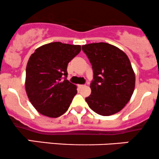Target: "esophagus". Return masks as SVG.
Here are the masks:
<instances>
[{
    "label": "esophagus",
    "instance_id": "34e87169",
    "mask_svg": "<svg viewBox=\"0 0 159 159\" xmlns=\"http://www.w3.org/2000/svg\"><path fill=\"white\" fill-rule=\"evenodd\" d=\"M85 86V85H78V87H79L80 89H82V88H83V87Z\"/></svg>",
    "mask_w": 159,
    "mask_h": 159
}]
</instances>
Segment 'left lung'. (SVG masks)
Masks as SVG:
<instances>
[{"instance_id":"obj_1","label":"left lung","mask_w":159,"mask_h":159,"mask_svg":"<svg viewBox=\"0 0 159 159\" xmlns=\"http://www.w3.org/2000/svg\"><path fill=\"white\" fill-rule=\"evenodd\" d=\"M93 70L91 95L86 102L95 113L110 116L120 111L134 93L135 73L127 55L105 42L83 45Z\"/></svg>"}]
</instances>
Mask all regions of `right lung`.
<instances>
[{"instance_id": "add662e5", "label": "right lung", "mask_w": 159, "mask_h": 159, "mask_svg": "<svg viewBox=\"0 0 159 159\" xmlns=\"http://www.w3.org/2000/svg\"><path fill=\"white\" fill-rule=\"evenodd\" d=\"M80 51V45L57 42L41 46L30 56L25 71V91L40 114L57 117L69 108L77 90L66 80V68Z\"/></svg>"}]
</instances>
